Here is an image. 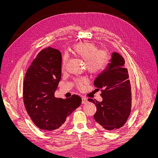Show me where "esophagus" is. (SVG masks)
I'll list each match as a JSON object with an SVG mask.
<instances>
[{"mask_svg":"<svg viewBox=\"0 0 158 158\" xmlns=\"http://www.w3.org/2000/svg\"><path fill=\"white\" fill-rule=\"evenodd\" d=\"M87 102H88L87 98H86V97H82V104H86V103H87Z\"/></svg>","mask_w":158,"mask_h":158,"instance_id":"1","label":"esophagus"}]
</instances>
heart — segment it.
<instances>
[{"label": "heart", "instance_id": "obj_1", "mask_svg": "<svg viewBox=\"0 0 158 158\" xmlns=\"http://www.w3.org/2000/svg\"><path fill=\"white\" fill-rule=\"evenodd\" d=\"M72 52L75 55L85 60L86 70L92 74H97L102 72L109 62V56L106 51L99 50L92 43L82 42L74 45L72 48ZM67 57L64 56L62 61V69L66 66ZM87 81L86 78L82 77L76 80L79 88H81Z\"/></svg>", "mask_w": 158, "mask_h": 158}]
</instances>
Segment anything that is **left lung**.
Returning a JSON list of instances; mask_svg holds the SVG:
<instances>
[{"label": "left lung", "mask_w": 158, "mask_h": 158, "mask_svg": "<svg viewBox=\"0 0 158 158\" xmlns=\"http://www.w3.org/2000/svg\"><path fill=\"white\" fill-rule=\"evenodd\" d=\"M111 63L94 81L97 89H101L102 101L88 98L96 106L94 115L97 125L106 130L122 127L126 122L131 111V86L124 58L113 52Z\"/></svg>", "instance_id": "1"}]
</instances>
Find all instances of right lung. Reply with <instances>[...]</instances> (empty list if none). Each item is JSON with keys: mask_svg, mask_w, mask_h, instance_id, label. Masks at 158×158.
<instances>
[{"mask_svg": "<svg viewBox=\"0 0 158 158\" xmlns=\"http://www.w3.org/2000/svg\"><path fill=\"white\" fill-rule=\"evenodd\" d=\"M61 61L59 50L50 47L41 50L24 77V106L32 122L41 130L52 131L60 127L82 102L77 95L64 99L54 96L61 80Z\"/></svg>", "mask_w": 158, "mask_h": 158, "instance_id": "right-lung-1", "label": "right lung"}]
</instances>
